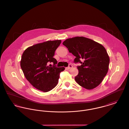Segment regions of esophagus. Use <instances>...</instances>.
<instances>
[{
    "label": "esophagus",
    "instance_id": "34e87169",
    "mask_svg": "<svg viewBox=\"0 0 129 129\" xmlns=\"http://www.w3.org/2000/svg\"><path fill=\"white\" fill-rule=\"evenodd\" d=\"M72 67H73V66H72L71 64H69L68 67V68H67L68 69H69L72 68Z\"/></svg>",
    "mask_w": 129,
    "mask_h": 129
}]
</instances>
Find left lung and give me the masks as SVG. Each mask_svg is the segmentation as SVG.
<instances>
[{
    "instance_id": "left-lung-1",
    "label": "left lung",
    "mask_w": 129,
    "mask_h": 129,
    "mask_svg": "<svg viewBox=\"0 0 129 129\" xmlns=\"http://www.w3.org/2000/svg\"><path fill=\"white\" fill-rule=\"evenodd\" d=\"M62 44L76 57L75 63L81 64L77 67L79 73L75 77L77 83L88 90L100 85L108 72L110 62L104 47L93 40L78 36L67 39Z\"/></svg>"
}]
</instances>
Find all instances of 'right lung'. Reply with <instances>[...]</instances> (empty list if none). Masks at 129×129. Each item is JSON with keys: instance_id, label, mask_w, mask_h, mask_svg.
<instances>
[{"instance_id": "1", "label": "right lung", "mask_w": 129, "mask_h": 129, "mask_svg": "<svg viewBox=\"0 0 129 129\" xmlns=\"http://www.w3.org/2000/svg\"><path fill=\"white\" fill-rule=\"evenodd\" d=\"M61 40L48 41L27 48L22 55L20 66L25 77L35 88L44 92L57 85L60 73L65 68H57L55 51ZM53 62V66L48 64Z\"/></svg>"}]
</instances>
